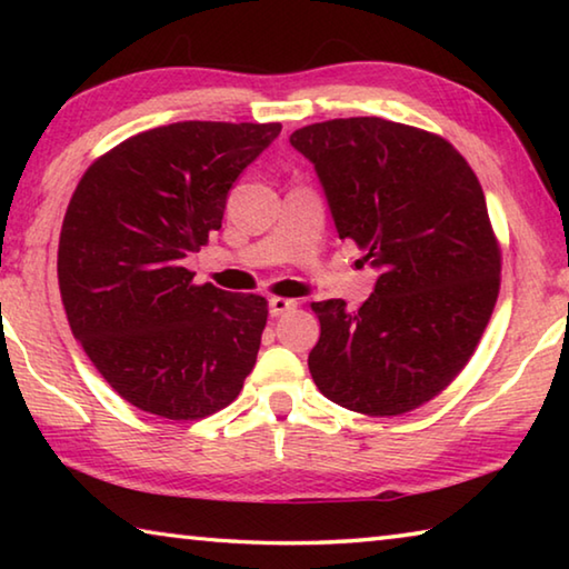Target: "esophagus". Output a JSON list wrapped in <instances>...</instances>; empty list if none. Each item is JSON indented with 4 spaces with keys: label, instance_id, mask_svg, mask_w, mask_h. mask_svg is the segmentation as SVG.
<instances>
[{
    "label": "esophagus",
    "instance_id": "esophagus-1",
    "mask_svg": "<svg viewBox=\"0 0 569 569\" xmlns=\"http://www.w3.org/2000/svg\"><path fill=\"white\" fill-rule=\"evenodd\" d=\"M293 308H296V301H291V298L273 296L271 301H268V313H271L273 319H278V316H283L288 311H293Z\"/></svg>",
    "mask_w": 569,
    "mask_h": 569
}]
</instances>
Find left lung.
<instances>
[{
	"label": "left lung",
	"instance_id": "1",
	"mask_svg": "<svg viewBox=\"0 0 569 569\" xmlns=\"http://www.w3.org/2000/svg\"><path fill=\"white\" fill-rule=\"evenodd\" d=\"M313 162L339 238L379 271L359 311L311 303L308 369L326 399L369 417L421 407L465 369L499 293V246L469 162L439 134L381 118L291 134Z\"/></svg>",
	"mask_w": 569,
	"mask_h": 569
}]
</instances>
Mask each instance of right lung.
Segmentation results:
<instances>
[{
    "label": "right lung",
    "instance_id": "1",
    "mask_svg": "<svg viewBox=\"0 0 569 569\" xmlns=\"http://www.w3.org/2000/svg\"><path fill=\"white\" fill-rule=\"evenodd\" d=\"M281 124L172 122L94 160L67 206L57 276L67 321L124 401L172 421L233 401L266 298L196 286L186 261L220 230L228 192Z\"/></svg>",
    "mask_w": 569,
    "mask_h": 569
}]
</instances>
